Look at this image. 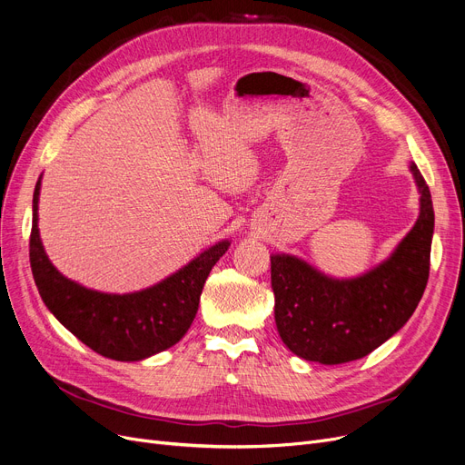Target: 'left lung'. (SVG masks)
Segmentation results:
<instances>
[{
	"instance_id": "1",
	"label": "left lung",
	"mask_w": 465,
	"mask_h": 465,
	"mask_svg": "<svg viewBox=\"0 0 465 465\" xmlns=\"http://www.w3.org/2000/svg\"><path fill=\"white\" fill-rule=\"evenodd\" d=\"M420 214L388 260L354 279H331L307 262L272 256L275 322L296 356L326 365L368 356L392 337L417 309L430 277L433 205L419 167Z\"/></svg>"
}]
</instances>
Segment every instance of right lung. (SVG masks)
Segmentation results:
<instances>
[{
	"label": "right lung",
	"mask_w": 465,
	"mask_h": 465,
	"mask_svg": "<svg viewBox=\"0 0 465 465\" xmlns=\"http://www.w3.org/2000/svg\"><path fill=\"white\" fill-rule=\"evenodd\" d=\"M41 179L34 192L30 263L41 300L56 319L94 352L118 361H139L183 339L198 312L213 265L226 254L220 241L162 282L134 294H104L65 279L48 260L37 228Z\"/></svg>",
	"instance_id": "obj_1"
}]
</instances>
